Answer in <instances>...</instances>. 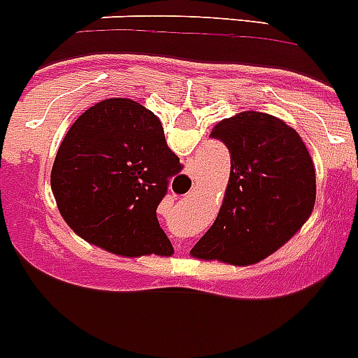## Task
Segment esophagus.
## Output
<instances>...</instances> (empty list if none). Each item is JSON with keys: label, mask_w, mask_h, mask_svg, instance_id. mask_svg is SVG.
I'll list each match as a JSON object with an SVG mask.
<instances>
[{"label": "esophagus", "mask_w": 358, "mask_h": 358, "mask_svg": "<svg viewBox=\"0 0 358 358\" xmlns=\"http://www.w3.org/2000/svg\"><path fill=\"white\" fill-rule=\"evenodd\" d=\"M176 248H180V246H176Z\"/></svg>", "instance_id": "obj_1"}]
</instances>
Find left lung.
Returning <instances> with one entry per match:
<instances>
[{
    "instance_id": "left-lung-1",
    "label": "left lung",
    "mask_w": 358,
    "mask_h": 358,
    "mask_svg": "<svg viewBox=\"0 0 358 358\" xmlns=\"http://www.w3.org/2000/svg\"><path fill=\"white\" fill-rule=\"evenodd\" d=\"M210 137L230 151V178L214 224L191 253L235 266L257 264L310 217L314 162L294 128L264 112L223 119Z\"/></svg>"
}]
</instances>
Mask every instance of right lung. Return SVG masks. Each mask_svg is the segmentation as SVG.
Returning <instances> with one entry per match:
<instances>
[{"instance_id": "right-lung-1", "label": "right lung", "mask_w": 358, "mask_h": 358, "mask_svg": "<svg viewBox=\"0 0 358 358\" xmlns=\"http://www.w3.org/2000/svg\"><path fill=\"white\" fill-rule=\"evenodd\" d=\"M180 169L159 117L134 99L110 98L69 128L51 191L64 221L87 243L124 257L171 255L157 207Z\"/></svg>"}]
</instances>
